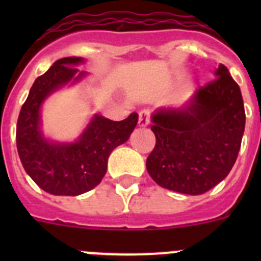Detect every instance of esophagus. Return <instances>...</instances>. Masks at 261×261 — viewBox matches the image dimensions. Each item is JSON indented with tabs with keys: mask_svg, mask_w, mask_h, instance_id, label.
I'll list each match as a JSON object with an SVG mask.
<instances>
[{
	"mask_svg": "<svg viewBox=\"0 0 261 261\" xmlns=\"http://www.w3.org/2000/svg\"><path fill=\"white\" fill-rule=\"evenodd\" d=\"M150 123V112L147 110L141 111L140 114H138V126H146L147 124Z\"/></svg>",
	"mask_w": 261,
	"mask_h": 261,
	"instance_id": "obj_1",
	"label": "esophagus"
}]
</instances>
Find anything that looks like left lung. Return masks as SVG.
<instances>
[{"label":"left lung","mask_w":261,"mask_h":261,"mask_svg":"<svg viewBox=\"0 0 261 261\" xmlns=\"http://www.w3.org/2000/svg\"><path fill=\"white\" fill-rule=\"evenodd\" d=\"M214 75L184 106L151 115L156 142L146 168L163 188L201 195L222 181L237 161L246 124L243 98L225 65Z\"/></svg>","instance_id":"1"}]
</instances>
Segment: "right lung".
Returning <instances> with one entry per match:
<instances>
[{
    "instance_id": "obj_1",
    "label": "right lung",
    "mask_w": 261,
    "mask_h": 261,
    "mask_svg": "<svg viewBox=\"0 0 261 261\" xmlns=\"http://www.w3.org/2000/svg\"><path fill=\"white\" fill-rule=\"evenodd\" d=\"M84 62L82 57L57 60L36 78L18 117L17 149L23 168L50 195L78 196L93 190L106 175L111 151L128 141L137 125L136 112L121 121L94 115L74 142L52 141L43 135L41 106L56 90L86 77V71L75 68Z\"/></svg>"
}]
</instances>
